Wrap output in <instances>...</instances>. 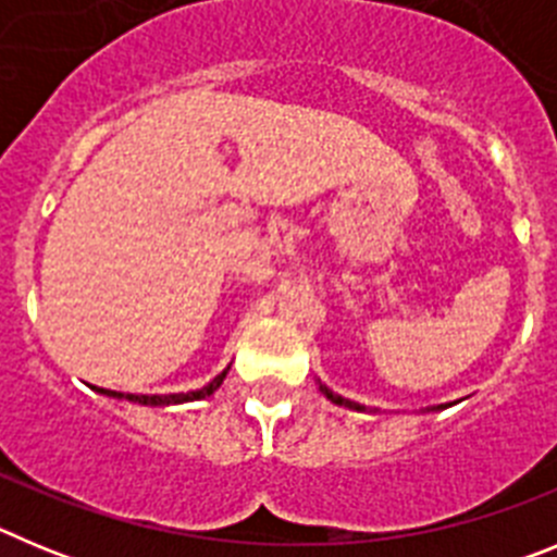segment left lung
Masks as SVG:
<instances>
[{
	"instance_id": "left-lung-1",
	"label": "left lung",
	"mask_w": 557,
	"mask_h": 557,
	"mask_svg": "<svg viewBox=\"0 0 557 557\" xmlns=\"http://www.w3.org/2000/svg\"><path fill=\"white\" fill-rule=\"evenodd\" d=\"M321 391H323V396H326L329 401H332V405L348 407V410H357V412H366L368 410L366 405H357V401H351V398H343V396H337V393H332L326 385H321ZM444 407L446 405H437V407H432V410H444ZM373 412H376V410H373Z\"/></svg>"
}]
</instances>
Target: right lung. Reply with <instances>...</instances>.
I'll return each mask as SVG.
<instances>
[{"label": "right lung", "mask_w": 557, "mask_h": 557, "mask_svg": "<svg viewBox=\"0 0 557 557\" xmlns=\"http://www.w3.org/2000/svg\"><path fill=\"white\" fill-rule=\"evenodd\" d=\"M228 368H225L223 373H218V376L211 379L209 385H203V387H200V391H189V393H170V396H136V393H116V391H106V387H97V393H102V396H111V398H127V401H136V405H147V407L184 405V401H198V398L211 396V393H214L220 385H223V379H225V373H228Z\"/></svg>", "instance_id": "1"}]
</instances>
